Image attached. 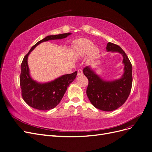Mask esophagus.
<instances>
[{
    "mask_svg": "<svg viewBox=\"0 0 152 152\" xmlns=\"http://www.w3.org/2000/svg\"><path fill=\"white\" fill-rule=\"evenodd\" d=\"M77 75H78V76H80V75H83V71H82V69H78V70Z\"/></svg>",
    "mask_w": 152,
    "mask_h": 152,
    "instance_id": "obj_1",
    "label": "esophagus"
}]
</instances>
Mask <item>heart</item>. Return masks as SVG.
Returning a JSON list of instances; mask_svg holds the SVG:
<instances>
[{"label":"heart","instance_id":"heart-1","mask_svg":"<svg viewBox=\"0 0 152 152\" xmlns=\"http://www.w3.org/2000/svg\"><path fill=\"white\" fill-rule=\"evenodd\" d=\"M75 56L78 58L86 57L89 53L88 60L92 61L100 53L99 47L94 46L93 42L87 39H79L75 40L72 44Z\"/></svg>","mask_w":152,"mask_h":152}]
</instances>
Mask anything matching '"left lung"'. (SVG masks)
Here are the masks:
<instances>
[{"mask_svg": "<svg viewBox=\"0 0 152 152\" xmlns=\"http://www.w3.org/2000/svg\"><path fill=\"white\" fill-rule=\"evenodd\" d=\"M106 49L123 56L125 66L122 77L113 81L104 80L89 66L84 68L83 72L88 80L87 95L91 104L99 110L110 112L122 106L128 99L132 86V68L126 54L120 46L108 42Z\"/></svg>", "mask_w": 152, "mask_h": 152, "instance_id": "8db88e82", "label": "left lung"}]
</instances>
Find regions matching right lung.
Wrapping results in <instances>:
<instances>
[{
  "label": "right lung",
  "mask_w": 152,
  "mask_h": 152,
  "mask_svg": "<svg viewBox=\"0 0 152 152\" xmlns=\"http://www.w3.org/2000/svg\"><path fill=\"white\" fill-rule=\"evenodd\" d=\"M71 33L48 35L38 42L24 57L21 64L20 85L23 100L31 107L40 110H49L55 108L62 99L69 85L75 80L77 72L59 77L53 81L39 83L33 80L30 75L27 60L34 48L44 42L66 38Z\"/></svg>",
  "instance_id": "obj_1"
}]
</instances>
